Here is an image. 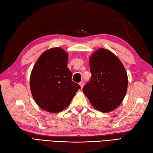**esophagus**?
Masks as SVG:
<instances>
[{"mask_svg":"<svg viewBox=\"0 0 153 153\" xmlns=\"http://www.w3.org/2000/svg\"><path fill=\"white\" fill-rule=\"evenodd\" d=\"M79 85H80V87H81V88H82V87H83V86H84V85H85V82H84L83 80L80 81V82H79Z\"/></svg>","mask_w":153,"mask_h":153,"instance_id":"esophagus-1","label":"esophagus"}]
</instances>
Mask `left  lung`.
Returning a JSON list of instances; mask_svg holds the SVG:
<instances>
[{
  "label": "left lung",
  "instance_id": "obj_1",
  "mask_svg": "<svg viewBox=\"0 0 153 153\" xmlns=\"http://www.w3.org/2000/svg\"><path fill=\"white\" fill-rule=\"evenodd\" d=\"M91 78L82 90L92 106L102 112L111 111L122 102L127 89V74L113 53L100 48L90 58Z\"/></svg>",
  "mask_w": 153,
  "mask_h": 153
}]
</instances>
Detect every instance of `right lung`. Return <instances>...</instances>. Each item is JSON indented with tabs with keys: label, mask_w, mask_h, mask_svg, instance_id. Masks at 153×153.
Listing matches in <instances>:
<instances>
[{
	"label": "right lung",
	"mask_w": 153,
	"mask_h": 153,
	"mask_svg": "<svg viewBox=\"0 0 153 153\" xmlns=\"http://www.w3.org/2000/svg\"><path fill=\"white\" fill-rule=\"evenodd\" d=\"M67 61V53L56 48L43 53L34 65L30 76L31 92L43 110L51 113L62 111L80 88L72 80Z\"/></svg>",
	"instance_id": "obj_1"
}]
</instances>
